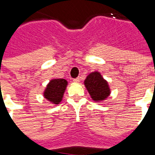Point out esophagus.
Returning <instances> with one entry per match:
<instances>
[{
  "label": "esophagus",
  "mask_w": 155,
  "mask_h": 155,
  "mask_svg": "<svg viewBox=\"0 0 155 155\" xmlns=\"http://www.w3.org/2000/svg\"><path fill=\"white\" fill-rule=\"evenodd\" d=\"M73 81H74V83H79L80 82V78H75V79L73 80Z\"/></svg>",
  "instance_id": "34e87169"
}]
</instances>
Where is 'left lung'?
I'll return each instance as SVG.
<instances>
[{"label":"left lung","instance_id":"1","mask_svg":"<svg viewBox=\"0 0 155 155\" xmlns=\"http://www.w3.org/2000/svg\"><path fill=\"white\" fill-rule=\"evenodd\" d=\"M84 85L94 101H102L110 94L108 82L102 77L100 72H92L84 80Z\"/></svg>","mask_w":155,"mask_h":155}]
</instances>
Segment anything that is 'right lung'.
I'll return each instance as SVG.
<instances>
[{"instance_id": "obj_1", "label": "right lung", "mask_w": 155, "mask_h": 155, "mask_svg": "<svg viewBox=\"0 0 155 155\" xmlns=\"http://www.w3.org/2000/svg\"><path fill=\"white\" fill-rule=\"evenodd\" d=\"M68 82L64 79H53L50 81L44 91V97L51 103L58 104L61 103Z\"/></svg>"}]
</instances>
